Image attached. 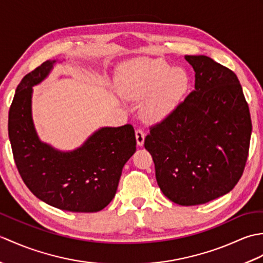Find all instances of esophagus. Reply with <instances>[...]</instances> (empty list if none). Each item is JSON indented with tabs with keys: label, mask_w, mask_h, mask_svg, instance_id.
<instances>
[{
	"label": "esophagus",
	"mask_w": 263,
	"mask_h": 263,
	"mask_svg": "<svg viewBox=\"0 0 263 263\" xmlns=\"http://www.w3.org/2000/svg\"><path fill=\"white\" fill-rule=\"evenodd\" d=\"M144 137H146L144 132L141 130V128H138V130L136 131V139H137L138 146H140V147L142 146L144 142Z\"/></svg>",
	"instance_id": "obj_1"
}]
</instances>
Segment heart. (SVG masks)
<instances>
[{
    "instance_id": "b5f03b06",
    "label": "heart",
    "mask_w": 263,
    "mask_h": 263,
    "mask_svg": "<svg viewBox=\"0 0 263 263\" xmlns=\"http://www.w3.org/2000/svg\"><path fill=\"white\" fill-rule=\"evenodd\" d=\"M189 77L182 68H172L163 60L136 59L121 65L116 88L123 97L139 100L147 97L142 113L149 121L170 115L185 95Z\"/></svg>"
}]
</instances>
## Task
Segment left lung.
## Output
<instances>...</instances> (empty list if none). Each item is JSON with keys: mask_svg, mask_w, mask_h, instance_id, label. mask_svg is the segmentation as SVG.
Returning a JSON list of instances; mask_svg holds the SVG:
<instances>
[{"mask_svg": "<svg viewBox=\"0 0 263 263\" xmlns=\"http://www.w3.org/2000/svg\"><path fill=\"white\" fill-rule=\"evenodd\" d=\"M194 90L150 126L144 148L167 198L197 205L234 189L247 164L252 123L236 74L204 55H185Z\"/></svg>", "mask_w": 263, "mask_h": 263, "instance_id": "1", "label": "left lung"}]
</instances>
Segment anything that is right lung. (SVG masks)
Instances as JSON below:
<instances>
[{"mask_svg":"<svg viewBox=\"0 0 263 263\" xmlns=\"http://www.w3.org/2000/svg\"><path fill=\"white\" fill-rule=\"evenodd\" d=\"M57 61L26 74L9 110V138L14 163L33 195L55 208L96 212L115 197L123 166L136 152L131 124L102 127L73 152H60L38 139L31 117L32 86L48 76Z\"/></svg>","mask_w":263,"mask_h":263,"instance_id":"1","label":"right lung"}]
</instances>
